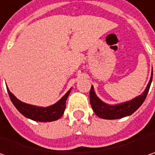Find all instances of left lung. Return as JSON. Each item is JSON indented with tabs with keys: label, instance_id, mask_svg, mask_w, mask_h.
<instances>
[{
	"label": "left lung",
	"instance_id": "obj_1",
	"mask_svg": "<svg viewBox=\"0 0 155 155\" xmlns=\"http://www.w3.org/2000/svg\"><path fill=\"white\" fill-rule=\"evenodd\" d=\"M152 79H153V71H152L150 81L142 95L137 96L136 98L132 99V101L117 105H109L102 102L96 96L94 88L92 86L90 88L89 98H90V104H91L94 112L99 117L104 118V119H117V118H121L124 117L132 115L134 111H136L140 107L143 102L145 101L146 97L147 96V93L149 91V88H150Z\"/></svg>",
	"mask_w": 155,
	"mask_h": 155
}]
</instances>
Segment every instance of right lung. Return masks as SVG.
<instances>
[{"label": "right lung", "instance_id": "right-lung-1", "mask_svg": "<svg viewBox=\"0 0 155 155\" xmlns=\"http://www.w3.org/2000/svg\"><path fill=\"white\" fill-rule=\"evenodd\" d=\"M7 89L11 102L13 103L15 107L18 110V111L23 114L24 117L38 122H51L60 118L66 109V101L70 93V90L68 91V93L55 104L46 108H42V107H36L33 105L24 104L20 100H18L9 91L8 88Z\"/></svg>", "mask_w": 155, "mask_h": 155}]
</instances>
